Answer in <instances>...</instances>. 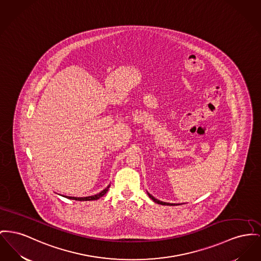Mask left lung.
I'll list each match as a JSON object with an SVG mask.
<instances>
[{
  "label": "left lung",
  "mask_w": 261,
  "mask_h": 261,
  "mask_svg": "<svg viewBox=\"0 0 261 261\" xmlns=\"http://www.w3.org/2000/svg\"><path fill=\"white\" fill-rule=\"evenodd\" d=\"M148 195H149V197H150L151 199L153 200V202H155V203H158V204H161V205H170V206H172V205H178V204L167 203V202H163V201H160V200L155 199V198L153 197V195H151L150 193H148Z\"/></svg>",
  "instance_id": "left-lung-1"
}]
</instances>
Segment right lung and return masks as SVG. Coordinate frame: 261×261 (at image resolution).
Instances as JSON below:
<instances>
[{"instance_id": "1", "label": "right lung", "mask_w": 261, "mask_h": 261, "mask_svg": "<svg viewBox=\"0 0 261 261\" xmlns=\"http://www.w3.org/2000/svg\"><path fill=\"white\" fill-rule=\"evenodd\" d=\"M110 185H108L107 188H105L102 191H100L99 193L92 195V196H88V197H72V196H65L68 199L77 200V201H92V200L99 199L100 197H102L107 192H108V188Z\"/></svg>"}]
</instances>
